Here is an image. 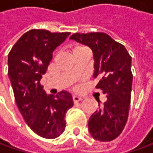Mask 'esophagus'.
Masks as SVG:
<instances>
[{"instance_id": "1", "label": "esophagus", "mask_w": 153, "mask_h": 153, "mask_svg": "<svg viewBox=\"0 0 153 153\" xmlns=\"http://www.w3.org/2000/svg\"><path fill=\"white\" fill-rule=\"evenodd\" d=\"M72 100H73L74 103H77L79 102V101H81L82 99L81 97H79V96H73V97H72Z\"/></svg>"}]
</instances>
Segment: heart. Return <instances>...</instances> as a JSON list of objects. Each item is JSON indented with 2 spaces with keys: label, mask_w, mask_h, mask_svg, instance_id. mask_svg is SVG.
Masks as SVG:
<instances>
[{
  "label": "heart",
  "mask_w": 153,
  "mask_h": 153,
  "mask_svg": "<svg viewBox=\"0 0 153 153\" xmlns=\"http://www.w3.org/2000/svg\"><path fill=\"white\" fill-rule=\"evenodd\" d=\"M86 49H88V48L86 47H84V46H76V47H74L73 49L71 51V53L74 54V53H77L79 51L86 50Z\"/></svg>",
  "instance_id": "obj_1"
}]
</instances>
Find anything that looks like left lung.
<instances>
[{
  "label": "left lung",
  "instance_id": "8db88e82",
  "mask_svg": "<svg viewBox=\"0 0 153 153\" xmlns=\"http://www.w3.org/2000/svg\"><path fill=\"white\" fill-rule=\"evenodd\" d=\"M70 39L88 46L94 53V78L100 81L96 88L106 100L88 120L93 138L111 141L117 138L126 124L131 98L133 74L131 56L123 45L104 32L75 33Z\"/></svg>",
  "mask_w": 153,
  "mask_h": 153
}]
</instances>
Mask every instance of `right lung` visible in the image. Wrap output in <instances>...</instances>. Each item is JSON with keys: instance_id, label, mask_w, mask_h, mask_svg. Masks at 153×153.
Here are the masks:
<instances>
[{"instance_id": "obj_1", "label": "right lung", "mask_w": 153, "mask_h": 153, "mask_svg": "<svg viewBox=\"0 0 153 153\" xmlns=\"http://www.w3.org/2000/svg\"><path fill=\"white\" fill-rule=\"evenodd\" d=\"M70 32L30 30L8 53V76L18 108L28 126L39 136L55 139L65 128V113L73 106L71 94H46L40 81L46 73L53 52Z\"/></svg>"}]
</instances>
